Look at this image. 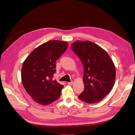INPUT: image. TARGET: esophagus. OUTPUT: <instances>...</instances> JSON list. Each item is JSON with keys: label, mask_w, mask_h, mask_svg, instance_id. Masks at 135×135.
Returning a JSON list of instances; mask_svg holds the SVG:
<instances>
[{"label": "esophagus", "mask_w": 135, "mask_h": 135, "mask_svg": "<svg viewBox=\"0 0 135 135\" xmlns=\"http://www.w3.org/2000/svg\"><path fill=\"white\" fill-rule=\"evenodd\" d=\"M73 84V81H71L70 82H68L69 85H72Z\"/></svg>", "instance_id": "1"}]
</instances>
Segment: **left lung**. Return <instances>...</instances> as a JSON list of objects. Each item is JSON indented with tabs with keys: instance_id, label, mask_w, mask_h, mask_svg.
Listing matches in <instances>:
<instances>
[{
	"instance_id": "obj_1",
	"label": "left lung",
	"mask_w": 135,
	"mask_h": 135,
	"mask_svg": "<svg viewBox=\"0 0 135 135\" xmlns=\"http://www.w3.org/2000/svg\"><path fill=\"white\" fill-rule=\"evenodd\" d=\"M71 48L84 67V89L79 99L89 104L98 103L113 87L115 79L114 64L107 52L92 42L78 40Z\"/></svg>"
}]
</instances>
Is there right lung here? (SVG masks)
I'll use <instances>...</instances> for the list:
<instances>
[{"label": "right lung", "instance_id": "add662e5", "mask_svg": "<svg viewBox=\"0 0 135 135\" xmlns=\"http://www.w3.org/2000/svg\"><path fill=\"white\" fill-rule=\"evenodd\" d=\"M68 47L66 42L50 40L40 45L24 61L21 69L22 83L35 102L47 105L57 100L64 87L52 78L56 62Z\"/></svg>", "mask_w": 135, "mask_h": 135}]
</instances>
